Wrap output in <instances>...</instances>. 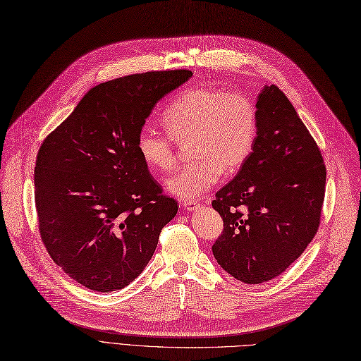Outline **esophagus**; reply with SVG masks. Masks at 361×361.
<instances>
[{
	"instance_id": "1",
	"label": "esophagus",
	"mask_w": 361,
	"mask_h": 361,
	"mask_svg": "<svg viewBox=\"0 0 361 361\" xmlns=\"http://www.w3.org/2000/svg\"><path fill=\"white\" fill-rule=\"evenodd\" d=\"M199 204L197 201H188V202H183V208L185 209V211H189V212H192V211H195L196 208H199Z\"/></svg>"
}]
</instances>
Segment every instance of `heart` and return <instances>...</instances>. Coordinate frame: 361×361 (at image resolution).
I'll return each instance as SVG.
<instances>
[{"mask_svg":"<svg viewBox=\"0 0 361 361\" xmlns=\"http://www.w3.org/2000/svg\"><path fill=\"white\" fill-rule=\"evenodd\" d=\"M169 137L144 126L137 140L142 164L154 173L176 166L173 141L189 142L196 159L166 180V192L181 201H195L216 185L223 172L241 169L257 137V110L244 93L217 89H190L176 98L162 116Z\"/></svg>","mask_w":361,"mask_h":361,"instance_id":"obj_1","label":"heart"}]
</instances>
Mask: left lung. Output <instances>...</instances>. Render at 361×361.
I'll list each match as a JSON object with an SVG mask.
<instances>
[{"label":"left lung","instance_id":"1","mask_svg":"<svg viewBox=\"0 0 361 361\" xmlns=\"http://www.w3.org/2000/svg\"><path fill=\"white\" fill-rule=\"evenodd\" d=\"M256 110L252 152L212 201L224 223L212 255L245 284L269 281L300 257L317 233L326 190L323 156L279 87L264 86Z\"/></svg>","mask_w":361,"mask_h":361}]
</instances>
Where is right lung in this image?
I'll return each instance as SVG.
<instances>
[{
	"instance_id": "right-lung-1",
	"label": "right lung",
	"mask_w": 361,
	"mask_h": 361,
	"mask_svg": "<svg viewBox=\"0 0 361 361\" xmlns=\"http://www.w3.org/2000/svg\"><path fill=\"white\" fill-rule=\"evenodd\" d=\"M192 75L152 71L92 87L39 147V233L78 284L102 293L130 284L176 217L178 205L142 164L137 140L154 105Z\"/></svg>"
}]
</instances>
